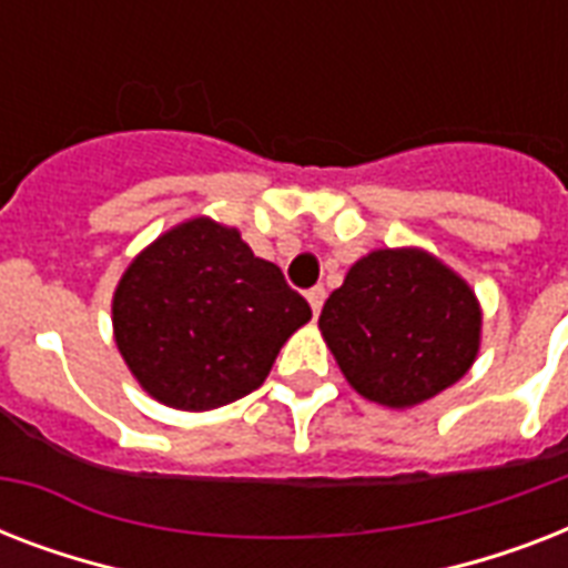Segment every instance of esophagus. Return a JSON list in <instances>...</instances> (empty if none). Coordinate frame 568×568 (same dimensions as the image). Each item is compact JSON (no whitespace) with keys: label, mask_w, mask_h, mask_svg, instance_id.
<instances>
[{"label":"esophagus","mask_w":568,"mask_h":568,"mask_svg":"<svg viewBox=\"0 0 568 568\" xmlns=\"http://www.w3.org/2000/svg\"><path fill=\"white\" fill-rule=\"evenodd\" d=\"M306 301H310L312 312L318 315L321 306H324V301H327V288H324V285H315V288H310V292H306Z\"/></svg>","instance_id":"obj_1"}]
</instances>
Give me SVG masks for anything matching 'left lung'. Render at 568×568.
Instances as JSON below:
<instances>
[{"label":"left lung","instance_id":"8db88e82","mask_svg":"<svg viewBox=\"0 0 568 568\" xmlns=\"http://www.w3.org/2000/svg\"><path fill=\"white\" fill-rule=\"evenodd\" d=\"M318 324L347 383L395 409L457 383L480 347L475 292L422 250H374L359 258Z\"/></svg>","mask_w":568,"mask_h":568}]
</instances>
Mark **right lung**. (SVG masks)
<instances>
[{
  "label": "right lung",
  "instance_id": "add662e5",
  "mask_svg": "<svg viewBox=\"0 0 568 568\" xmlns=\"http://www.w3.org/2000/svg\"><path fill=\"white\" fill-rule=\"evenodd\" d=\"M114 338L138 383L173 409H214L265 383L280 347L312 318L274 262L239 230L182 223L129 265Z\"/></svg>",
  "mask_w": 568,
  "mask_h": 568
}]
</instances>
